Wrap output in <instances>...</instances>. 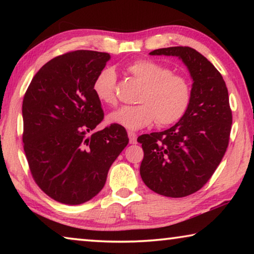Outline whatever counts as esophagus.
Here are the masks:
<instances>
[{
    "instance_id": "34e87169",
    "label": "esophagus",
    "mask_w": 254,
    "mask_h": 254,
    "mask_svg": "<svg viewBox=\"0 0 254 254\" xmlns=\"http://www.w3.org/2000/svg\"><path fill=\"white\" fill-rule=\"evenodd\" d=\"M127 135H128V139H130V143L131 144L136 143V133L128 131L127 132Z\"/></svg>"
}]
</instances>
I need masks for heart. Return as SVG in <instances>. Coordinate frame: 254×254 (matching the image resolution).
Instances as JSON below:
<instances>
[{
    "instance_id": "1",
    "label": "heart",
    "mask_w": 254,
    "mask_h": 254,
    "mask_svg": "<svg viewBox=\"0 0 254 254\" xmlns=\"http://www.w3.org/2000/svg\"><path fill=\"white\" fill-rule=\"evenodd\" d=\"M127 70L143 85L137 102L140 104L122 106L107 115V122L128 130H140L158 120L166 127L178 122L186 113L191 98V86L186 77L173 74L170 68L151 59H139L127 66ZM117 72L105 67L93 83V92L103 104L115 105Z\"/></svg>"
}]
</instances>
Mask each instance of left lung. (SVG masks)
<instances>
[{
	"mask_svg": "<svg viewBox=\"0 0 254 254\" xmlns=\"http://www.w3.org/2000/svg\"><path fill=\"white\" fill-rule=\"evenodd\" d=\"M149 55L178 57L192 79L184 117L168 130L137 137L144 152L140 166L143 183L159 195L178 198L199 190L224 157L232 126L229 92L220 71L190 47H169Z\"/></svg>",
	"mask_w": 254,
	"mask_h": 254,
	"instance_id": "1",
	"label": "left lung"
}]
</instances>
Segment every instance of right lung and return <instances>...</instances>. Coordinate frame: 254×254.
Instances as JSON below:
<instances>
[{"label": "right lung", "mask_w": 254, "mask_h": 254, "mask_svg": "<svg viewBox=\"0 0 254 254\" xmlns=\"http://www.w3.org/2000/svg\"><path fill=\"white\" fill-rule=\"evenodd\" d=\"M111 56L77 50L51 59L30 83L22 103L23 148L32 177L59 203L79 205L104 187L112 163L128 143L104 117L93 83Z\"/></svg>", "instance_id": "right-lung-1"}]
</instances>
